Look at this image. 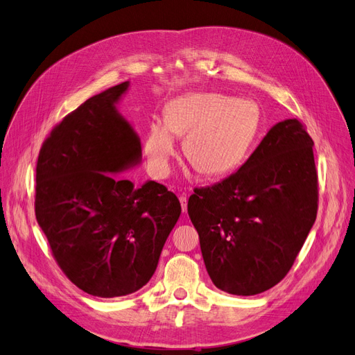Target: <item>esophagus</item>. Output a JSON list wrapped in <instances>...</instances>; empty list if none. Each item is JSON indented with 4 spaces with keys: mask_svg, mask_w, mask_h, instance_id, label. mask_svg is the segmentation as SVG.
Wrapping results in <instances>:
<instances>
[{
    "mask_svg": "<svg viewBox=\"0 0 355 355\" xmlns=\"http://www.w3.org/2000/svg\"><path fill=\"white\" fill-rule=\"evenodd\" d=\"M179 201H180V206H182V211L187 213V210H188V200H187V196L182 194V196L179 197Z\"/></svg>",
    "mask_w": 355,
    "mask_h": 355,
    "instance_id": "obj_1",
    "label": "esophagus"
}]
</instances>
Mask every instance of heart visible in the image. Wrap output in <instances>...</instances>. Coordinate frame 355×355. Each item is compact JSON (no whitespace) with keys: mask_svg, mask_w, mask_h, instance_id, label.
Listing matches in <instances>:
<instances>
[{"mask_svg":"<svg viewBox=\"0 0 355 355\" xmlns=\"http://www.w3.org/2000/svg\"><path fill=\"white\" fill-rule=\"evenodd\" d=\"M259 130V111L250 101L219 93H189L171 101L164 124L149 127L145 157L151 173L166 178L176 154V136H185L184 153L200 173L220 176L237 168Z\"/></svg>","mask_w":355,"mask_h":355,"instance_id":"heart-1","label":"heart"}]
</instances>
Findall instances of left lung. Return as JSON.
<instances>
[{
  "mask_svg": "<svg viewBox=\"0 0 355 355\" xmlns=\"http://www.w3.org/2000/svg\"><path fill=\"white\" fill-rule=\"evenodd\" d=\"M313 146L302 123L284 120L266 133L239 171L194 189L188 214L218 288L257 295L292 270L318 210Z\"/></svg>",
  "mask_w": 355,
  "mask_h": 355,
  "instance_id": "1",
  "label": "left lung"
}]
</instances>
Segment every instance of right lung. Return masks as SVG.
Here are the masks:
<instances>
[{
  "mask_svg": "<svg viewBox=\"0 0 355 355\" xmlns=\"http://www.w3.org/2000/svg\"><path fill=\"white\" fill-rule=\"evenodd\" d=\"M128 81L85 101L55 125L40 149L35 216L56 263L85 293L130 295L157 270L180 216L164 185L112 176L142 155L115 103Z\"/></svg>",
  "mask_w": 355,
  "mask_h": 355,
  "instance_id": "add662e5",
  "label": "right lung"
}]
</instances>
